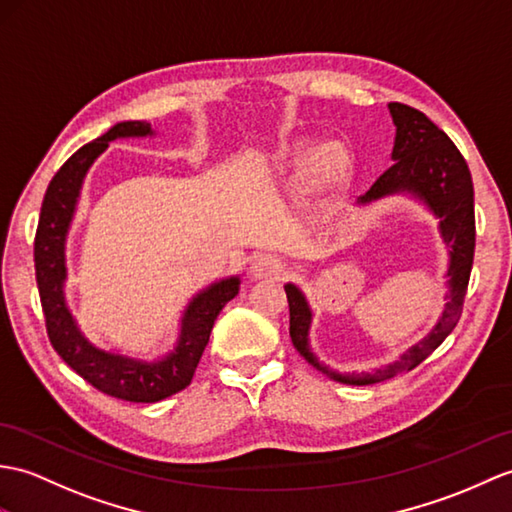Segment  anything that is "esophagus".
<instances>
[{
    "instance_id": "esophagus-1",
    "label": "esophagus",
    "mask_w": 512,
    "mask_h": 512,
    "mask_svg": "<svg viewBox=\"0 0 512 512\" xmlns=\"http://www.w3.org/2000/svg\"><path fill=\"white\" fill-rule=\"evenodd\" d=\"M285 270H288L285 259H281L277 255H259L253 261L251 275L255 279H279L285 275Z\"/></svg>"
}]
</instances>
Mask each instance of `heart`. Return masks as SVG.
Here are the masks:
<instances>
[{
	"label": "heart",
	"instance_id": "1",
	"mask_svg": "<svg viewBox=\"0 0 512 512\" xmlns=\"http://www.w3.org/2000/svg\"><path fill=\"white\" fill-rule=\"evenodd\" d=\"M285 161L294 172H307L314 181H329L347 168V152L340 144H327L318 152L301 144L285 152Z\"/></svg>",
	"mask_w": 512,
	"mask_h": 512
}]
</instances>
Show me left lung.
Listing matches in <instances>:
<instances>
[{
    "instance_id": "1",
    "label": "left lung",
    "mask_w": 512,
    "mask_h": 512,
    "mask_svg": "<svg viewBox=\"0 0 512 512\" xmlns=\"http://www.w3.org/2000/svg\"><path fill=\"white\" fill-rule=\"evenodd\" d=\"M388 109L392 122L397 126L395 148H392L395 163L377 178L360 202H371L395 192H410L419 196L436 213L438 220H441L443 240L451 248L447 270L449 303L438 325L432 329V334L421 340L417 347L403 353L401 360L395 364L377 368L373 373L340 375L320 364L310 351V342H307V329H310L312 320L310 307H307L305 296L296 285H285V294H288L290 303V338L294 349L320 373L349 386H368L408 373L412 368H417L427 355H432L434 349L441 347V342L454 331L460 320L473 266V181L465 157L454 146V141L419 109H412V106L401 102H390Z\"/></svg>"
}]
</instances>
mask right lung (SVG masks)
<instances>
[{"label": "right lung", "mask_w": 512, "mask_h": 512, "mask_svg": "<svg viewBox=\"0 0 512 512\" xmlns=\"http://www.w3.org/2000/svg\"><path fill=\"white\" fill-rule=\"evenodd\" d=\"M150 133L148 122H122L71 154L47 185L37 235H34V270H37L47 338H50L54 351L93 388H98L104 395L135 403L161 401L192 384L213 323L222 307L235 299L240 290V279L231 277L200 292L183 316L181 340H178L176 351L161 362H137L100 351L78 331L63 299V281L65 235L71 216H74L82 178L91 163L109 146V141L117 137H144Z\"/></svg>", "instance_id": "right-lung-1"}]
</instances>
